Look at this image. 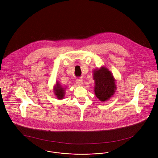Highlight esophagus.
<instances>
[{
    "instance_id": "1",
    "label": "esophagus",
    "mask_w": 158,
    "mask_h": 158,
    "mask_svg": "<svg viewBox=\"0 0 158 158\" xmlns=\"http://www.w3.org/2000/svg\"><path fill=\"white\" fill-rule=\"evenodd\" d=\"M76 83H77V85H79V86H82L83 85L82 79H77V80H76Z\"/></svg>"
}]
</instances>
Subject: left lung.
Returning <instances> with one entry per match:
<instances>
[{"label":"left lung","instance_id":"8db88e82","mask_svg":"<svg viewBox=\"0 0 158 158\" xmlns=\"http://www.w3.org/2000/svg\"><path fill=\"white\" fill-rule=\"evenodd\" d=\"M93 72L95 96L101 102L106 101L115 94L117 89L116 81L111 71L104 66L95 69Z\"/></svg>","mask_w":158,"mask_h":158}]
</instances>
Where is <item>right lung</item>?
Returning <instances> with one entry per match:
<instances>
[{
	"label": "right lung",
	"mask_w": 158,
	"mask_h": 158,
	"mask_svg": "<svg viewBox=\"0 0 158 158\" xmlns=\"http://www.w3.org/2000/svg\"><path fill=\"white\" fill-rule=\"evenodd\" d=\"M66 86L64 87L61 84L60 82L56 81V85L54 86V92L55 95L56 96L57 98L58 99H63L64 98V97L65 95V92L66 89Z\"/></svg>",
	"instance_id": "right-lung-1"
}]
</instances>
